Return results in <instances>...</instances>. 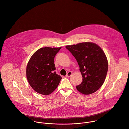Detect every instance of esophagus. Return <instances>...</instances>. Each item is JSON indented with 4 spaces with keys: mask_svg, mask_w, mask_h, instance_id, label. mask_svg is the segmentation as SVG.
I'll list each match as a JSON object with an SVG mask.
<instances>
[{
    "mask_svg": "<svg viewBox=\"0 0 129 129\" xmlns=\"http://www.w3.org/2000/svg\"><path fill=\"white\" fill-rule=\"evenodd\" d=\"M71 75H72V72H71V71H69V72L67 73V75H66V77L69 78V77H70L71 76Z\"/></svg>",
    "mask_w": 129,
    "mask_h": 129,
    "instance_id": "esophagus-1",
    "label": "esophagus"
}]
</instances>
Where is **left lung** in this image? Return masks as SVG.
Listing matches in <instances>:
<instances>
[{"label":"left lung","mask_w":129,"mask_h":129,"mask_svg":"<svg viewBox=\"0 0 129 129\" xmlns=\"http://www.w3.org/2000/svg\"><path fill=\"white\" fill-rule=\"evenodd\" d=\"M66 48L72 54L79 65L83 81L76 86L81 93L88 95L99 89L105 80L108 63L105 53L97 44L83 42Z\"/></svg>","instance_id":"8db88e82"}]
</instances>
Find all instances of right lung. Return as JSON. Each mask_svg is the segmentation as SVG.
I'll return each instance as SVG.
<instances>
[{
    "label": "right lung",
    "instance_id": "obj_1",
    "mask_svg": "<svg viewBox=\"0 0 129 129\" xmlns=\"http://www.w3.org/2000/svg\"><path fill=\"white\" fill-rule=\"evenodd\" d=\"M61 47H43L31 57L26 67V77L37 92L47 95L59 85L62 77L57 75L54 58Z\"/></svg>",
    "mask_w": 129,
    "mask_h": 129
}]
</instances>
